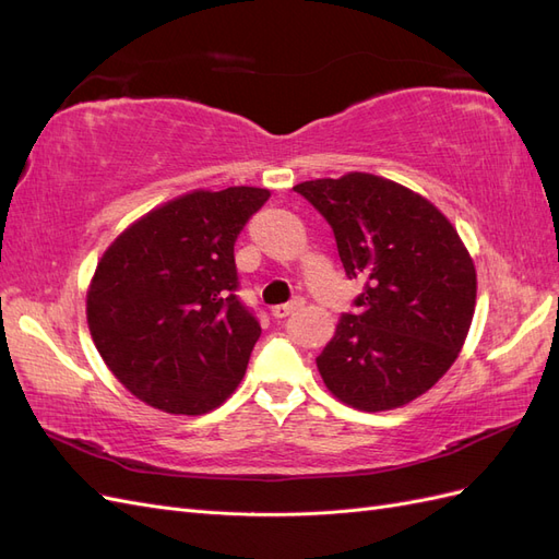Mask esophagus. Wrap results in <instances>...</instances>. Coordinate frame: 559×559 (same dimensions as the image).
<instances>
[{
	"mask_svg": "<svg viewBox=\"0 0 559 559\" xmlns=\"http://www.w3.org/2000/svg\"><path fill=\"white\" fill-rule=\"evenodd\" d=\"M300 306H302V300H292V302H284V306H275L273 317L284 319V317H289L292 312H296Z\"/></svg>",
	"mask_w": 559,
	"mask_h": 559,
	"instance_id": "obj_1",
	"label": "esophagus"
}]
</instances>
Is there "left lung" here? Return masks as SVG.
Here are the masks:
<instances>
[{
    "instance_id": "1",
    "label": "left lung",
    "mask_w": 559,
    "mask_h": 559,
    "mask_svg": "<svg viewBox=\"0 0 559 559\" xmlns=\"http://www.w3.org/2000/svg\"><path fill=\"white\" fill-rule=\"evenodd\" d=\"M333 228L357 312H345L317 357L329 392L366 413L394 411L441 380L460 357L476 265L427 198L368 173L296 183Z\"/></svg>"
}]
</instances>
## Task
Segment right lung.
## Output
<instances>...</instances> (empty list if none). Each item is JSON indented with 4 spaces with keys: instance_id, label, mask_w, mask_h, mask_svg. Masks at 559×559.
Instances as JSON below:
<instances>
[{
    "instance_id": "1",
    "label": "right lung",
    "mask_w": 559,
    "mask_h": 559,
    "mask_svg": "<svg viewBox=\"0 0 559 559\" xmlns=\"http://www.w3.org/2000/svg\"><path fill=\"white\" fill-rule=\"evenodd\" d=\"M267 189L191 191L128 226L86 298L93 343L116 380L173 415H202L240 384L261 326L238 292L235 240Z\"/></svg>"
}]
</instances>
